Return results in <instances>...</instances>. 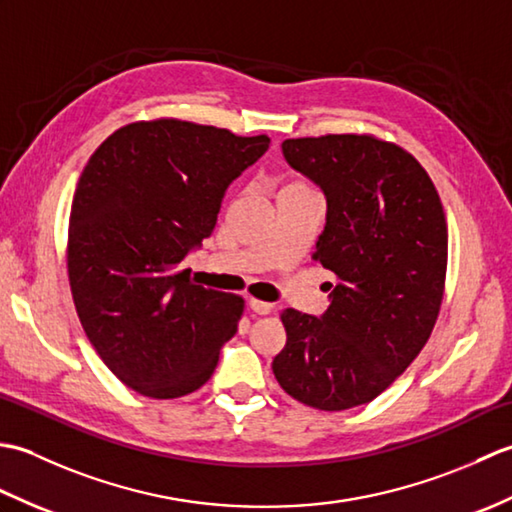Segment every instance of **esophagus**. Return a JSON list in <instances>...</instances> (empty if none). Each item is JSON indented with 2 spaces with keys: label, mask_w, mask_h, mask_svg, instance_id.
Returning a JSON list of instances; mask_svg holds the SVG:
<instances>
[{
  "label": "esophagus",
  "mask_w": 512,
  "mask_h": 512,
  "mask_svg": "<svg viewBox=\"0 0 512 512\" xmlns=\"http://www.w3.org/2000/svg\"><path fill=\"white\" fill-rule=\"evenodd\" d=\"M248 308L253 310L255 314H270L273 312V306H270V303H266V301H259V299H248Z\"/></svg>",
  "instance_id": "obj_1"
}]
</instances>
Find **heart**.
I'll use <instances>...</instances> for the list:
<instances>
[{"label":"heart","mask_w":512,"mask_h":512,"mask_svg":"<svg viewBox=\"0 0 512 512\" xmlns=\"http://www.w3.org/2000/svg\"><path fill=\"white\" fill-rule=\"evenodd\" d=\"M286 189H308V187H306V184H301V182H295V184H288Z\"/></svg>","instance_id":"heart-1"}]
</instances>
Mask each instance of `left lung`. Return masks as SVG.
<instances>
[{"mask_svg":"<svg viewBox=\"0 0 512 512\" xmlns=\"http://www.w3.org/2000/svg\"><path fill=\"white\" fill-rule=\"evenodd\" d=\"M292 169L319 184L328 215L312 259L336 277L321 319L281 312L273 361L288 396L321 411L374 400L429 341L447 277V220L429 173L369 134L288 138Z\"/></svg>","mask_w":512,"mask_h":512,"instance_id":"left-lung-1","label":"left lung"}]
</instances>
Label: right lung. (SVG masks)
I'll use <instances>...</instances> for the list:
<instances>
[{
	"label": "right lung",
	"instance_id": "right-lung-1",
	"mask_svg": "<svg viewBox=\"0 0 512 512\" xmlns=\"http://www.w3.org/2000/svg\"><path fill=\"white\" fill-rule=\"evenodd\" d=\"M268 145L264 134L158 118L116 129L85 165L68 228L72 299L96 354L138 394L200 389L237 332L244 299L195 286L178 266Z\"/></svg>",
	"mask_w": 512,
	"mask_h": 512
}]
</instances>
